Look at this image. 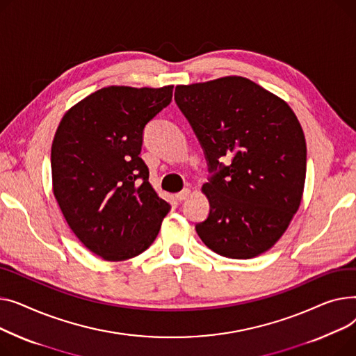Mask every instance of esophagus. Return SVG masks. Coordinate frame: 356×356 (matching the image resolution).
Returning <instances> with one entry per match:
<instances>
[{"label":"esophagus","instance_id":"1","mask_svg":"<svg viewBox=\"0 0 356 356\" xmlns=\"http://www.w3.org/2000/svg\"><path fill=\"white\" fill-rule=\"evenodd\" d=\"M190 190H188V188H185V190H182L181 193H178V194H175V198L178 200V201H184V200H186L188 197H190Z\"/></svg>","mask_w":356,"mask_h":356}]
</instances>
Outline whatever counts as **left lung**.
<instances>
[{"mask_svg":"<svg viewBox=\"0 0 356 356\" xmlns=\"http://www.w3.org/2000/svg\"><path fill=\"white\" fill-rule=\"evenodd\" d=\"M175 102L211 174L202 185L210 214L195 225L200 238L228 259L267 252L302 201L306 140L296 115L284 100L240 76L177 86Z\"/></svg>","mask_w":356,"mask_h":356,"instance_id":"left-lung-1","label":"left lung"}]
</instances>
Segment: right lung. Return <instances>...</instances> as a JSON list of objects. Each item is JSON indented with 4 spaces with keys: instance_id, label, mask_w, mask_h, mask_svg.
<instances>
[{
    "instance_id": "add662e5",
    "label": "right lung",
    "mask_w": 356,
    "mask_h": 356,
    "mask_svg": "<svg viewBox=\"0 0 356 356\" xmlns=\"http://www.w3.org/2000/svg\"><path fill=\"white\" fill-rule=\"evenodd\" d=\"M172 89L103 88L63 116L54 135V197L76 237L104 260L145 252L171 208L139 154L145 127L171 103Z\"/></svg>"
}]
</instances>
